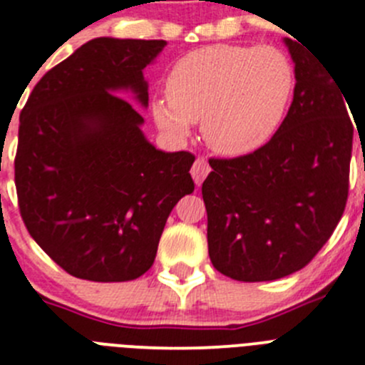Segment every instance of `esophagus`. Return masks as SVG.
<instances>
[{"label":"esophagus","instance_id":"1","mask_svg":"<svg viewBox=\"0 0 365 365\" xmlns=\"http://www.w3.org/2000/svg\"><path fill=\"white\" fill-rule=\"evenodd\" d=\"M208 173H210V165H208L207 158L197 157L196 162L192 164V168H190V175H192L196 185H201V183H203V180L207 178Z\"/></svg>","mask_w":365,"mask_h":365}]
</instances>
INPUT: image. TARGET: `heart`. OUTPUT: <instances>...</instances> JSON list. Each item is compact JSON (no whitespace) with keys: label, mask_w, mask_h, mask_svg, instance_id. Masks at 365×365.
I'll return each mask as SVG.
<instances>
[{"label":"heart","mask_w":365,"mask_h":365,"mask_svg":"<svg viewBox=\"0 0 365 365\" xmlns=\"http://www.w3.org/2000/svg\"><path fill=\"white\" fill-rule=\"evenodd\" d=\"M294 85V63L280 48L205 46L176 60L165 80L168 100H155L151 110L157 125L180 139L201 121L212 150L239 157L277 132Z\"/></svg>","instance_id":"b5f03b06"}]
</instances>
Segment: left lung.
<instances>
[{"mask_svg": "<svg viewBox=\"0 0 365 365\" xmlns=\"http://www.w3.org/2000/svg\"><path fill=\"white\" fill-rule=\"evenodd\" d=\"M285 44L296 87L284 123L253 153L210 158L201 187L210 260L239 282L278 280L305 267L348 201L355 126L344 87L299 42Z\"/></svg>", "mask_w": 365, "mask_h": 365, "instance_id": "8db88e82", "label": "left lung"}]
</instances>
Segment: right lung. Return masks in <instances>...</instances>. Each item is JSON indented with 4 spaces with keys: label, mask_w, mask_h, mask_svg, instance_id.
I'll use <instances>...</instances> for the list:
<instances>
[{
    "label": "right lung",
    "mask_w": 365,
    "mask_h": 365,
    "mask_svg": "<svg viewBox=\"0 0 365 365\" xmlns=\"http://www.w3.org/2000/svg\"><path fill=\"white\" fill-rule=\"evenodd\" d=\"M165 41L100 37L35 83L19 115L17 203L35 242L66 272L135 280L153 265L173 207L194 190L189 151L164 153L118 91L148 105L143 69Z\"/></svg>",
    "instance_id": "obj_1"
}]
</instances>
